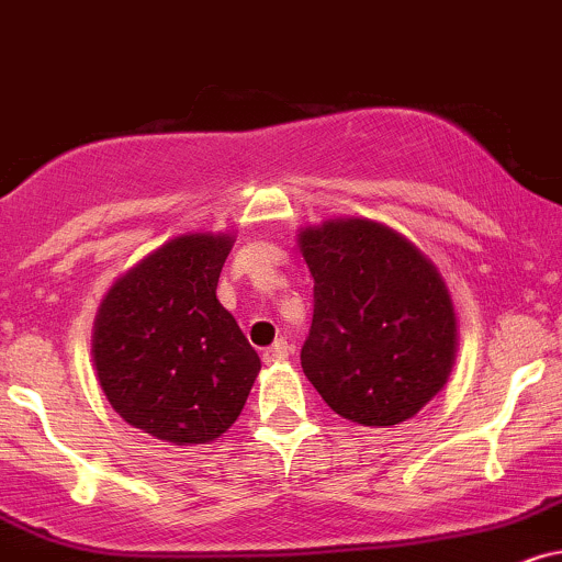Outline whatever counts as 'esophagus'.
<instances>
[{"instance_id": "obj_1", "label": "esophagus", "mask_w": 562, "mask_h": 562, "mask_svg": "<svg viewBox=\"0 0 562 562\" xmlns=\"http://www.w3.org/2000/svg\"><path fill=\"white\" fill-rule=\"evenodd\" d=\"M290 356V346L285 340H274L272 346L263 350V361L267 363H277V361H285Z\"/></svg>"}]
</instances>
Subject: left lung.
<instances>
[{
  "label": "left lung",
  "instance_id": "8db88e82",
  "mask_svg": "<svg viewBox=\"0 0 562 562\" xmlns=\"http://www.w3.org/2000/svg\"><path fill=\"white\" fill-rule=\"evenodd\" d=\"M299 243L314 277L303 374L335 414L363 427L418 414L456 361V314L435 263L371 220L306 227Z\"/></svg>",
  "mask_w": 562,
  "mask_h": 562
}]
</instances>
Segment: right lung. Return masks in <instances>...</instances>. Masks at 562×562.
I'll use <instances>...</instances> for the list:
<instances>
[{
	"instance_id": "1",
	"label": "right lung",
	"mask_w": 562,
	"mask_h": 562,
	"mask_svg": "<svg viewBox=\"0 0 562 562\" xmlns=\"http://www.w3.org/2000/svg\"><path fill=\"white\" fill-rule=\"evenodd\" d=\"M229 235H182L114 282L93 324L112 408L172 445H204L240 416L261 361L216 301Z\"/></svg>"
}]
</instances>
